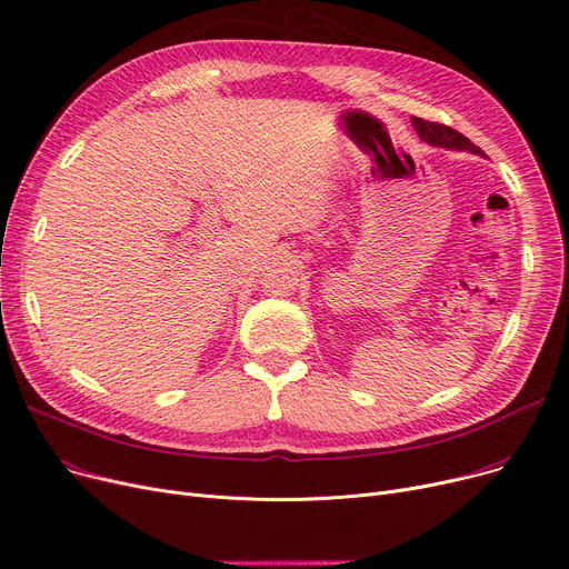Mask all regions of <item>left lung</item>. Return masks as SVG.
I'll use <instances>...</instances> for the list:
<instances>
[{
	"mask_svg": "<svg viewBox=\"0 0 569 569\" xmlns=\"http://www.w3.org/2000/svg\"><path fill=\"white\" fill-rule=\"evenodd\" d=\"M418 138L431 147H441V149H452V151H469V153H478L485 156L482 149H478L469 138H463L461 132H457L455 128H448L443 123H433V121H425L413 117L411 119Z\"/></svg>",
	"mask_w": 569,
	"mask_h": 569,
	"instance_id": "8db88e82",
	"label": "left lung"
}]
</instances>
